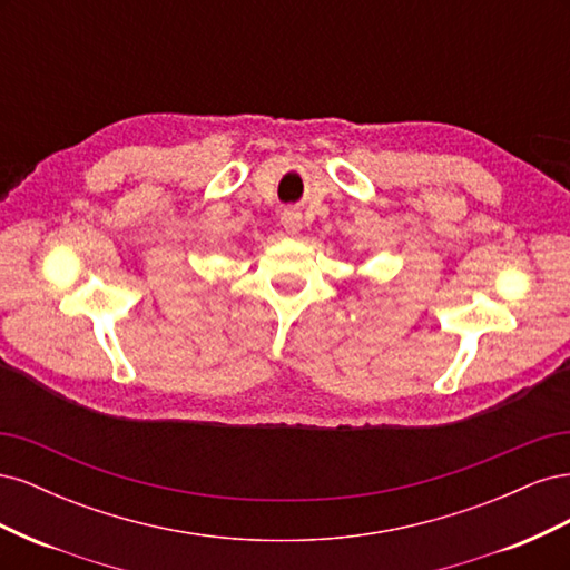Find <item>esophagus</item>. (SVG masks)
Returning <instances> with one entry per match:
<instances>
[{
    "label": "esophagus",
    "instance_id": "34e87169",
    "mask_svg": "<svg viewBox=\"0 0 570 570\" xmlns=\"http://www.w3.org/2000/svg\"><path fill=\"white\" fill-rule=\"evenodd\" d=\"M281 223H283V228H285L289 235H297V233L302 230V226H304L302 212L295 209V206H287V209H283V214H281Z\"/></svg>",
    "mask_w": 570,
    "mask_h": 570
}]
</instances>
